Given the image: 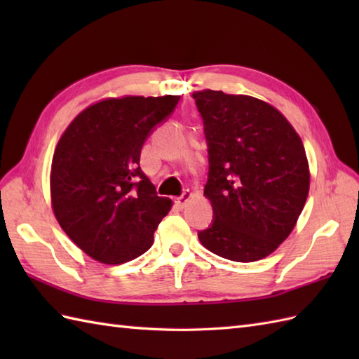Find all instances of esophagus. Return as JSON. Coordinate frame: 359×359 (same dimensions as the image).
I'll list each match as a JSON object with an SVG mask.
<instances>
[{"label": "esophagus", "mask_w": 359, "mask_h": 359, "mask_svg": "<svg viewBox=\"0 0 359 359\" xmlns=\"http://www.w3.org/2000/svg\"><path fill=\"white\" fill-rule=\"evenodd\" d=\"M191 199H193V193L187 191V193L182 194L180 197H177V199L174 201V203H175V207H177L179 210H184L187 207V203L191 201Z\"/></svg>", "instance_id": "esophagus-1"}]
</instances>
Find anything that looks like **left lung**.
Listing matches in <instances>:
<instances>
[{
    "instance_id": "1",
    "label": "left lung",
    "mask_w": 359,
    "mask_h": 359,
    "mask_svg": "<svg viewBox=\"0 0 359 359\" xmlns=\"http://www.w3.org/2000/svg\"><path fill=\"white\" fill-rule=\"evenodd\" d=\"M208 143L205 197L215 220L202 245L234 262L271 255L299 219L310 188L301 137L264 100L222 90L194 93Z\"/></svg>"
}]
</instances>
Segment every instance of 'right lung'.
<instances>
[{"label":"right lung","instance_id":"add662e5","mask_svg":"<svg viewBox=\"0 0 359 359\" xmlns=\"http://www.w3.org/2000/svg\"><path fill=\"white\" fill-rule=\"evenodd\" d=\"M180 95L104 98L83 109L60 137L50 166V202L63 231L95 261L118 265L148 251L172 201L140 170L151 129Z\"/></svg>","mask_w":359,"mask_h":359}]
</instances>
